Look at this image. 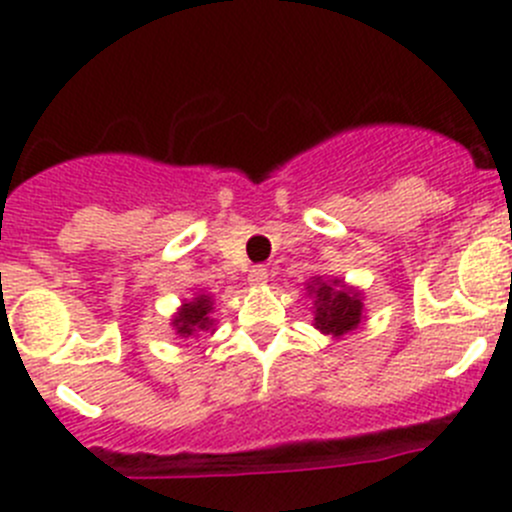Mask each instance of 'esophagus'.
Returning <instances> with one entry per match:
<instances>
[{"label":"esophagus","instance_id":"1","mask_svg":"<svg viewBox=\"0 0 512 512\" xmlns=\"http://www.w3.org/2000/svg\"><path fill=\"white\" fill-rule=\"evenodd\" d=\"M247 282H250V285H265L267 282V267L265 265H255L252 267L250 272H247Z\"/></svg>","mask_w":512,"mask_h":512}]
</instances>
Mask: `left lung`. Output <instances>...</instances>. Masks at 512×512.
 <instances>
[{"mask_svg":"<svg viewBox=\"0 0 512 512\" xmlns=\"http://www.w3.org/2000/svg\"><path fill=\"white\" fill-rule=\"evenodd\" d=\"M337 285V282H334ZM327 282H317V312H314V324L322 329L324 334H342L352 332L361 322V299L356 292L349 289H339ZM314 289V287H312Z\"/></svg>","mask_w":512,"mask_h":512,"instance_id":"obj_1","label":"left lung"}]
</instances>
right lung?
Instances as JSON below:
<instances>
[{
    "mask_svg": "<svg viewBox=\"0 0 512 512\" xmlns=\"http://www.w3.org/2000/svg\"><path fill=\"white\" fill-rule=\"evenodd\" d=\"M213 304H210V297L200 294L195 297V302L183 304V309L178 312V317L173 319V327L178 329L180 337H190V334L205 332V329L213 327V319L208 317Z\"/></svg>",
    "mask_w": 512,
    "mask_h": 512,
    "instance_id": "add662e5",
    "label": "right lung"
}]
</instances>
